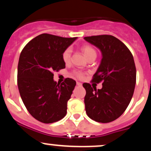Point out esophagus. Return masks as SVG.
I'll return each mask as SVG.
<instances>
[{"label":"esophagus","instance_id":"esophagus-1","mask_svg":"<svg viewBox=\"0 0 151 151\" xmlns=\"http://www.w3.org/2000/svg\"><path fill=\"white\" fill-rule=\"evenodd\" d=\"M77 86H81V85H82V84H81V82H79V81H77Z\"/></svg>","mask_w":151,"mask_h":151}]
</instances>
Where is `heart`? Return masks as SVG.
Returning <instances> with one entry per match:
<instances>
[{
  "label": "heart",
  "instance_id": "b5f03b06",
  "mask_svg": "<svg viewBox=\"0 0 151 151\" xmlns=\"http://www.w3.org/2000/svg\"><path fill=\"white\" fill-rule=\"evenodd\" d=\"M82 51L83 52H84V55H85L87 58L92 55H96V50L93 49L92 47L88 45H84L82 47ZM70 59L71 49L70 48H67V49L65 50V51L63 52V53H62V60H63V61L65 62V63H68V62L70 61ZM74 75L78 78L83 77V74L81 73V72H74Z\"/></svg>",
  "mask_w": 151,
  "mask_h": 151
}]
</instances>
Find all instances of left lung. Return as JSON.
<instances>
[{
    "label": "left lung",
    "mask_w": 151,
    "mask_h": 151,
    "mask_svg": "<svg viewBox=\"0 0 151 151\" xmlns=\"http://www.w3.org/2000/svg\"><path fill=\"white\" fill-rule=\"evenodd\" d=\"M84 40L101 50L102 59L92 82H102L96 89L84 83L86 113L100 123L111 122L122 115L134 92L136 69L133 55L116 37L109 35L85 37Z\"/></svg>",
    "instance_id": "obj_1"
}]
</instances>
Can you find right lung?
Instances as JSON below:
<instances>
[{"instance_id":"right-lung-1","label":"right lung","mask_w":151,"mask_h":151,"mask_svg":"<svg viewBox=\"0 0 151 151\" xmlns=\"http://www.w3.org/2000/svg\"><path fill=\"white\" fill-rule=\"evenodd\" d=\"M77 37H62L43 33L27 43L18 65V86L20 96L32 116L52 124L67 114V101L76 81L70 78L61 84L54 81V72L65 68L62 53Z\"/></svg>"}]
</instances>
